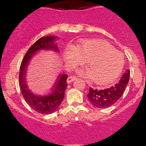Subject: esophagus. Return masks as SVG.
<instances>
[{"mask_svg":"<svg viewBox=\"0 0 146 146\" xmlns=\"http://www.w3.org/2000/svg\"><path fill=\"white\" fill-rule=\"evenodd\" d=\"M76 79H77V77H76V76H69L68 78L67 82L69 84V83H70V82H73V81H74V80H76Z\"/></svg>","mask_w":146,"mask_h":146,"instance_id":"34e87169","label":"esophagus"}]
</instances>
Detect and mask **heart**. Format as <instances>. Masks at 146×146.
Instances as JSON below:
<instances>
[{"label":"heart","mask_w":146,"mask_h":146,"mask_svg":"<svg viewBox=\"0 0 146 146\" xmlns=\"http://www.w3.org/2000/svg\"><path fill=\"white\" fill-rule=\"evenodd\" d=\"M65 61L73 65L86 61L88 70L80 73L91 78L98 85H107L121 74L123 67V56L111 45L98 39L83 40L76 47L68 46L65 51Z\"/></svg>","instance_id":"heart-1"}]
</instances>
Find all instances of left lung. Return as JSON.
Here are the masks:
<instances>
[{
    "label": "left lung",
    "mask_w": 146,
    "mask_h": 146,
    "mask_svg": "<svg viewBox=\"0 0 146 146\" xmlns=\"http://www.w3.org/2000/svg\"><path fill=\"white\" fill-rule=\"evenodd\" d=\"M130 77V70H126L119 81L113 86L104 90L90 88L87 97L90 102L98 108H107L115 104L123 95Z\"/></svg>",
    "instance_id": "left-lung-1"
}]
</instances>
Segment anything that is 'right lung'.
<instances>
[{"mask_svg": "<svg viewBox=\"0 0 146 146\" xmlns=\"http://www.w3.org/2000/svg\"><path fill=\"white\" fill-rule=\"evenodd\" d=\"M56 36H47L40 38L27 50L22 61L19 73V85L20 91L28 105L36 112L42 114H51L58 109L64 98L65 90L68 84L67 75L63 74L58 78L54 85L52 93L45 96H37L31 92L25 82V74L29 59L38 51L42 49H52L58 51V47L54 43Z\"/></svg>", "mask_w": 146, "mask_h": 146, "instance_id": "right-lung-1", "label": "right lung"}]
</instances>
